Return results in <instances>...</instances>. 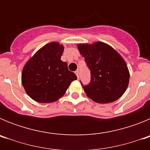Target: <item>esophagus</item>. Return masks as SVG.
Masks as SVG:
<instances>
[{"label":"esophagus","instance_id":"1","mask_svg":"<svg viewBox=\"0 0 150 150\" xmlns=\"http://www.w3.org/2000/svg\"><path fill=\"white\" fill-rule=\"evenodd\" d=\"M75 74H76V76H77V78H78V79H79V71H76V72H75Z\"/></svg>","mask_w":150,"mask_h":150}]
</instances>
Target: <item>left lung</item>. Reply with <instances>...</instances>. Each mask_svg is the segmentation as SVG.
<instances>
[{
	"label": "left lung",
	"mask_w": 150,
	"mask_h": 150,
	"mask_svg": "<svg viewBox=\"0 0 150 150\" xmlns=\"http://www.w3.org/2000/svg\"><path fill=\"white\" fill-rule=\"evenodd\" d=\"M91 73V80L83 86L87 96L94 101L107 104L119 99L126 91L129 71L122 57L110 46L102 42L78 44Z\"/></svg>",
	"instance_id": "left-lung-1"
}]
</instances>
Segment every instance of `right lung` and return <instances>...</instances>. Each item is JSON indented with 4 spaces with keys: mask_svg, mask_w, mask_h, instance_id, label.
Listing matches in <instances>:
<instances>
[{
    "mask_svg": "<svg viewBox=\"0 0 150 150\" xmlns=\"http://www.w3.org/2000/svg\"><path fill=\"white\" fill-rule=\"evenodd\" d=\"M64 46L50 43L38 50L24 67L22 83L26 93L36 101L51 103L63 96L76 74L61 60Z\"/></svg>",
    "mask_w": 150,
    "mask_h": 150,
    "instance_id": "right-lung-1",
    "label": "right lung"
}]
</instances>
